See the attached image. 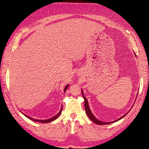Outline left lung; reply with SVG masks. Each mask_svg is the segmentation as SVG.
<instances>
[{
  "mask_svg": "<svg viewBox=\"0 0 149 149\" xmlns=\"http://www.w3.org/2000/svg\"><path fill=\"white\" fill-rule=\"evenodd\" d=\"M136 56V55H135ZM81 93H82V96L83 97H84V100H85V112H86V114L87 115V116L89 118V119L92 121V122H93L94 123H95L96 124H98V125H107V124H109V123H114V122H118V120H120L122 119V118H123V117L125 116L127 114V113H126L125 114H124L123 116H122V117L120 118L119 119H118L116 120H114V122H102V121H100V120H99L98 119H97L95 117V116L93 114V113L91 111L90 108H89V104H88V101L86 98H85V97L84 96V91H83V90L81 89Z\"/></svg>",
  "mask_w": 149,
  "mask_h": 149,
  "instance_id": "obj_1",
  "label": "left lung"
}]
</instances>
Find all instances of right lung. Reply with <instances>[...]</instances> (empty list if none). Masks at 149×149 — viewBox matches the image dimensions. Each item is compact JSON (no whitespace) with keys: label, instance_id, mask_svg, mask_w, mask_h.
Masks as SVG:
<instances>
[{"label":"right lung","instance_id":"1","mask_svg":"<svg viewBox=\"0 0 149 149\" xmlns=\"http://www.w3.org/2000/svg\"><path fill=\"white\" fill-rule=\"evenodd\" d=\"M68 87H69V85L68 84L65 87V88H64V92L65 93V91L67 90V89L68 88ZM62 107H61V109H60V112L58 113V114H56V115H55L54 116H53L52 118H49V119H47V120H37V119H34V118H31V117H29V116H28L27 115H26V114H24V113H22V114H23L26 117H27V118H29V119H30V120H33V121H34V122H41V123H49V122H52V121H53V120H55L56 119V118L59 116L60 115V114H61L62 113Z\"/></svg>","mask_w":149,"mask_h":149}]
</instances>
